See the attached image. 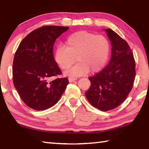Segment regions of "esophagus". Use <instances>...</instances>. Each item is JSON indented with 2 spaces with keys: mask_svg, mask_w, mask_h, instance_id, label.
Returning <instances> with one entry per match:
<instances>
[{
  "mask_svg": "<svg viewBox=\"0 0 149 149\" xmlns=\"http://www.w3.org/2000/svg\"><path fill=\"white\" fill-rule=\"evenodd\" d=\"M77 77H70L68 78V80H69V81H70V82H73V81H75V80H77Z\"/></svg>",
  "mask_w": 149,
  "mask_h": 149,
  "instance_id": "esophagus-1",
  "label": "esophagus"
}]
</instances>
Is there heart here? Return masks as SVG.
Wrapping results in <instances>:
<instances>
[{
    "label": "heart",
    "instance_id": "obj_1",
    "mask_svg": "<svg viewBox=\"0 0 149 149\" xmlns=\"http://www.w3.org/2000/svg\"><path fill=\"white\" fill-rule=\"evenodd\" d=\"M110 44L104 35H95L85 31L75 32L68 37L65 47L60 46L54 53V60L62 70H67L78 62L65 74L79 76L99 72L107 62Z\"/></svg>",
    "mask_w": 149,
    "mask_h": 149
}]
</instances>
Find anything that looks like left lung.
Segmentation results:
<instances>
[{
	"label": "left lung",
	"mask_w": 149,
	"mask_h": 149,
	"mask_svg": "<svg viewBox=\"0 0 149 149\" xmlns=\"http://www.w3.org/2000/svg\"><path fill=\"white\" fill-rule=\"evenodd\" d=\"M112 45L108 64L89 79L85 95L90 104L102 111L114 109L126 99L135 77V62L127 42L111 29H105Z\"/></svg>",
	"instance_id": "1"
}]
</instances>
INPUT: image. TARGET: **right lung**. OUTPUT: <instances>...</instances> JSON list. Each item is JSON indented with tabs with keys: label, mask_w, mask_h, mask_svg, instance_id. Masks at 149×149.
Segmentation results:
<instances>
[{
	"label": "right lung",
	"mask_w": 149,
	"mask_h": 149,
	"mask_svg": "<svg viewBox=\"0 0 149 149\" xmlns=\"http://www.w3.org/2000/svg\"><path fill=\"white\" fill-rule=\"evenodd\" d=\"M68 27L47 26L28 34L20 42L12 65L13 82L27 107L43 110L58 101L68 84L66 77L49 81L61 74L55 62L53 47L56 39Z\"/></svg>",
	"instance_id": "1"
}]
</instances>
